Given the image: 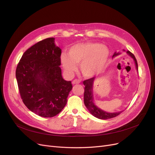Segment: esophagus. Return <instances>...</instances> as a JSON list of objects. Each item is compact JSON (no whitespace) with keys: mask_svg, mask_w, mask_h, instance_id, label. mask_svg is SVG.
I'll return each mask as SVG.
<instances>
[{"mask_svg":"<svg viewBox=\"0 0 155 155\" xmlns=\"http://www.w3.org/2000/svg\"><path fill=\"white\" fill-rule=\"evenodd\" d=\"M79 83H80V81L79 80H78V79H74V80H73V81H72V84L73 85H76V84H79Z\"/></svg>","mask_w":155,"mask_h":155,"instance_id":"34e87169","label":"esophagus"}]
</instances>
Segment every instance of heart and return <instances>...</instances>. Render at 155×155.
<instances>
[{
	"label": "heart",
	"mask_w": 155,
	"mask_h": 155,
	"mask_svg": "<svg viewBox=\"0 0 155 155\" xmlns=\"http://www.w3.org/2000/svg\"><path fill=\"white\" fill-rule=\"evenodd\" d=\"M109 57V50L105 45L94 42L74 45L68 51V55L63 54L61 61L64 69L72 74L81 64V71L86 78L97 74L104 67Z\"/></svg>",
	"instance_id": "b5f03b06"
}]
</instances>
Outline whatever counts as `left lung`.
Masks as SVG:
<instances>
[{
  "label": "left lung",
  "mask_w": 155,
  "mask_h": 155,
  "mask_svg": "<svg viewBox=\"0 0 155 155\" xmlns=\"http://www.w3.org/2000/svg\"><path fill=\"white\" fill-rule=\"evenodd\" d=\"M127 53L129 55H130L136 64V68H137L138 70V63L137 59L135 58L134 55L133 54L130 52V51H127ZM120 53L116 51L114 52V54L112 55V58L115 57L120 55ZM95 77H93L92 78L86 79V80L83 81V85L85 86V91H84V104H85L86 107L89 110V112L96 118H97L101 120H107L114 118V117L118 116L121 112H113V113H109V112H107L105 111L102 110L100 108H98L96 105L94 104V98H93V92H92V88H93V83L94 81Z\"/></svg>",
  "instance_id": "obj_1"
}]
</instances>
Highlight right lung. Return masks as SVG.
Returning a JSON list of instances; mask_svg holds the SVG:
<instances>
[{"label":"right lung","mask_w":155,"mask_h":155,"mask_svg":"<svg viewBox=\"0 0 155 155\" xmlns=\"http://www.w3.org/2000/svg\"><path fill=\"white\" fill-rule=\"evenodd\" d=\"M54 37L33 45L23 54L16 68L21 99L28 109L45 118L58 114L67 102L71 81L61 75V50Z\"/></svg>","instance_id":"right-lung-1"}]
</instances>
